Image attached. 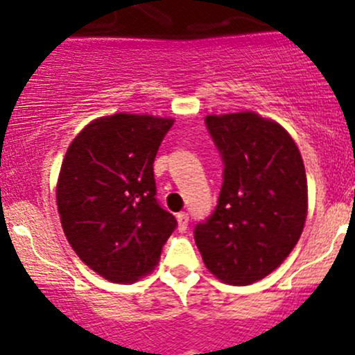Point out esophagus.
Listing matches in <instances>:
<instances>
[{"mask_svg": "<svg viewBox=\"0 0 355 355\" xmlns=\"http://www.w3.org/2000/svg\"><path fill=\"white\" fill-rule=\"evenodd\" d=\"M177 221H178V231L184 233L189 226V214L187 212H178L177 214Z\"/></svg>", "mask_w": 355, "mask_h": 355, "instance_id": "obj_1", "label": "esophagus"}]
</instances>
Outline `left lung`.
<instances>
[{"label":"left lung","instance_id":"8db88e82","mask_svg":"<svg viewBox=\"0 0 355 355\" xmlns=\"http://www.w3.org/2000/svg\"><path fill=\"white\" fill-rule=\"evenodd\" d=\"M206 128L225 168L218 204L193 240L216 277L252 284L281 266L303 233V159L281 125L252 112L207 115Z\"/></svg>","mask_w":355,"mask_h":355}]
</instances>
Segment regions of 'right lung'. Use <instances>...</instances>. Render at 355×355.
I'll return each mask as SVG.
<instances>
[{"mask_svg":"<svg viewBox=\"0 0 355 355\" xmlns=\"http://www.w3.org/2000/svg\"><path fill=\"white\" fill-rule=\"evenodd\" d=\"M171 119L115 114L92 122L68 148L58 209L69 245L89 268L130 284L158 263L177 219L156 199L153 163Z\"/></svg>","mask_w":355,"mask_h":355,"instance_id":"add662e5","label":"right lung"}]
</instances>
